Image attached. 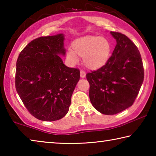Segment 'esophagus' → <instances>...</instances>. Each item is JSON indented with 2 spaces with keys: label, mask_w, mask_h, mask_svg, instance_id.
Returning a JSON list of instances; mask_svg holds the SVG:
<instances>
[{
  "label": "esophagus",
  "mask_w": 156,
  "mask_h": 156,
  "mask_svg": "<svg viewBox=\"0 0 156 156\" xmlns=\"http://www.w3.org/2000/svg\"><path fill=\"white\" fill-rule=\"evenodd\" d=\"M85 76H86L85 72H84L83 70H81L80 71V77L81 78H84V77H85Z\"/></svg>",
  "instance_id": "esophagus-1"
}]
</instances>
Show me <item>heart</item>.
<instances>
[{
	"label": "heart",
	"mask_w": 156,
	"mask_h": 156,
	"mask_svg": "<svg viewBox=\"0 0 156 156\" xmlns=\"http://www.w3.org/2000/svg\"><path fill=\"white\" fill-rule=\"evenodd\" d=\"M112 44L104 37L86 36L76 39L69 49L67 58L71 63L76 64L78 57L83 58V63L91 69H97L106 64L111 56Z\"/></svg>",
	"instance_id": "b5f03b06"
}]
</instances>
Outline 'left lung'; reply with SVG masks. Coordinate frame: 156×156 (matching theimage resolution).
Wrapping results in <instances>:
<instances>
[{"instance_id": "left-lung-1", "label": "left lung", "mask_w": 156, "mask_h": 156, "mask_svg": "<svg viewBox=\"0 0 156 156\" xmlns=\"http://www.w3.org/2000/svg\"><path fill=\"white\" fill-rule=\"evenodd\" d=\"M117 42L106 64L86 74L89 98L105 115L118 113L132 106L144 80V67L138 47L125 34L111 31Z\"/></svg>"}]
</instances>
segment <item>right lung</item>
<instances>
[{"label":"right lung","instance_id":"1","mask_svg":"<svg viewBox=\"0 0 156 156\" xmlns=\"http://www.w3.org/2000/svg\"><path fill=\"white\" fill-rule=\"evenodd\" d=\"M64 35L42 36L31 41L16 61L15 87L34 117L43 121L61 119L80 79V70L63 64Z\"/></svg>","mask_w":156,"mask_h":156}]
</instances>
